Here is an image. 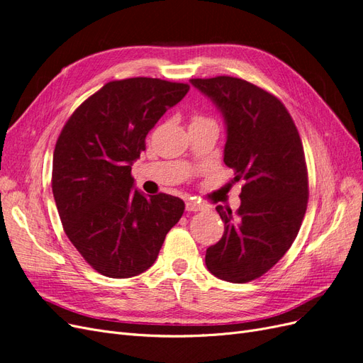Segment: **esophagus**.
I'll use <instances>...</instances> for the list:
<instances>
[{
    "label": "esophagus",
    "mask_w": 363,
    "mask_h": 363,
    "mask_svg": "<svg viewBox=\"0 0 363 363\" xmlns=\"http://www.w3.org/2000/svg\"><path fill=\"white\" fill-rule=\"evenodd\" d=\"M203 208H204L203 204L196 203L194 200L186 201V211H188V212H199V211H203Z\"/></svg>",
    "instance_id": "1"
}]
</instances>
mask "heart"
<instances>
[{
  "instance_id": "heart-1",
  "label": "heart",
  "mask_w": 363,
  "mask_h": 363,
  "mask_svg": "<svg viewBox=\"0 0 363 363\" xmlns=\"http://www.w3.org/2000/svg\"><path fill=\"white\" fill-rule=\"evenodd\" d=\"M200 119H203V118H195L194 121H200Z\"/></svg>"
}]
</instances>
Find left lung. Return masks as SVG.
Here are the masks:
<instances>
[{
	"mask_svg": "<svg viewBox=\"0 0 363 363\" xmlns=\"http://www.w3.org/2000/svg\"><path fill=\"white\" fill-rule=\"evenodd\" d=\"M221 112L227 140L224 163L242 179L240 207L216 206L224 235L206 251L215 277L247 283L263 276L298 235L309 189L303 144L280 100L235 77L192 79Z\"/></svg>",
	"mask_w": 363,
	"mask_h": 363,
	"instance_id": "1",
	"label": "left lung"
}]
</instances>
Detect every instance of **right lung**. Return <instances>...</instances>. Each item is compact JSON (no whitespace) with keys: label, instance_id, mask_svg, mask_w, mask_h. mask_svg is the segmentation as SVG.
Returning a JSON list of instances; mask_svg holds the SVG:
<instances>
[{"label":"right lung","instance_id":"right-lung-1","mask_svg":"<svg viewBox=\"0 0 363 363\" xmlns=\"http://www.w3.org/2000/svg\"><path fill=\"white\" fill-rule=\"evenodd\" d=\"M188 91L148 77L111 82L77 108L57 139L51 186L63 230L106 277L147 271L183 215L177 196L136 189L131 164L148 131Z\"/></svg>","mask_w":363,"mask_h":363}]
</instances>
